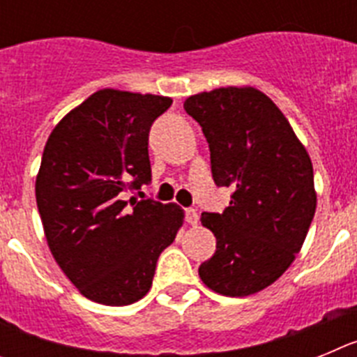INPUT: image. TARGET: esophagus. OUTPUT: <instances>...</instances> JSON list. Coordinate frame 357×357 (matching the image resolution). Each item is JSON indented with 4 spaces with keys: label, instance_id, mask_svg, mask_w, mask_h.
Instances as JSON below:
<instances>
[{
    "label": "esophagus",
    "instance_id": "esophagus-1",
    "mask_svg": "<svg viewBox=\"0 0 357 357\" xmlns=\"http://www.w3.org/2000/svg\"><path fill=\"white\" fill-rule=\"evenodd\" d=\"M184 216L189 225H198V222H200V216H198V213L195 209H185Z\"/></svg>",
    "mask_w": 357,
    "mask_h": 357
}]
</instances>
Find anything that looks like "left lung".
Wrapping results in <instances>:
<instances>
[{
	"instance_id": "left-lung-1",
	"label": "left lung",
	"mask_w": 357,
	"mask_h": 357,
	"mask_svg": "<svg viewBox=\"0 0 357 357\" xmlns=\"http://www.w3.org/2000/svg\"><path fill=\"white\" fill-rule=\"evenodd\" d=\"M216 185L232 189L223 213H202L216 252L198 268L213 291L247 296L275 282L301 252L317 209L313 164L279 107L254 87L189 96Z\"/></svg>"
}]
</instances>
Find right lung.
I'll return each mask as SVG.
<instances>
[{
    "label": "right lung",
    "instance_id": "right-lung-1",
    "mask_svg": "<svg viewBox=\"0 0 357 357\" xmlns=\"http://www.w3.org/2000/svg\"><path fill=\"white\" fill-rule=\"evenodd\" d=\"M169 107L166 96L98 91L44 146L36 181L44 234L62 272L98 304L143 298L182 225L176 204L123 200L151 182L148 135Z\"/></svg>",
    "mask_w": 357,
    "mask_h": 357
}]
</instances>
